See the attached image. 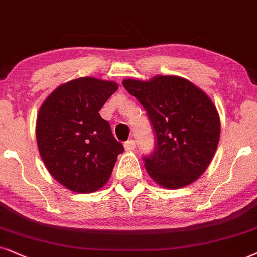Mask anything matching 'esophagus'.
<instances>
[{"mask_svg": "<svg viewBox=\"0 0 257 257\" xmlns=\"http://www.w3.org/2000/svg\"><path fill=\"white\" fill-rule=\"evenodd\" d=\"M136 147V143L134 140H128V141L124 142V149L126 152H132V150H134Z\"/></svg>", "mask_w": 257, "mask_h": 257, "instance_id": "obj_1", "label": "esophagus"}]
</instances>
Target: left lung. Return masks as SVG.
<instances>
[{
  "label": "left lung",
  "instance_id": "obj_1",
  "mask_svg": "<svg viewBox=\"0 0 257 257\" xmlns=\"http://www.w3.org/2000/svg\"><path fill=\"white\" fill-rule=\"evenodd\" d=\"M146 109L155 148L145 156L149 176L169 189L196 181L209 166L220 140V117L204 91L180 76L122 81Z\"/></svg>",
  "mask_w": 257,
  "mask_h": 257
}]
</instances>
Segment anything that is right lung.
<instances>
[{
    "label": "right lung",
    "mask_w": 257,
    "mask_h": 257,
    "mask_svg": "<svg viewBox=\"0 0 257 257\" xmlns=\"http://www.w3.org/2000/svg\"><path fill=\"white\" fill-rule=\"evenodd\" d=\"M117 88L112 81L80 77L57 87L41 105L40 155L51 176L69 190L87 194L103 187L124 150L98 112Z\"/></svg>",
    "instance_id": "1"
}]
</instances>
